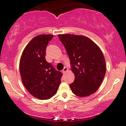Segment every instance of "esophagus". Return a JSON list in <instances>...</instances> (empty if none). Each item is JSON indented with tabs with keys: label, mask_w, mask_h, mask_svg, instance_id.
Returning a JSON list of instances; mask_svg holds the SVG:
<instances>
[{
	"label": "esophagus",
	"mask_w": 126,
	"mask_h": 126,
	"mask_svg": "<svg viewBox=\"0 0 126 126\" xmlns=\"http://www.w3.org/2000/svg\"><path fill=\"white\" fill-rule=\"evenodd\" d=\"M67 70H68L67 68L66 67H64V69H63V70H62V73H65L67 71Z\"/></svg>",
	"instance_id": "1"
}]
</instances>
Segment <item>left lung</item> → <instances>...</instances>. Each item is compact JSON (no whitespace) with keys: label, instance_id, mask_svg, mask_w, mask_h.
<instances>
[{"label":"left lung","instance_id":"1","mask_svg":"<svg viewBox=\"0 0 126 126\" xmlns=\"http://www.w3.org/2000/svg\"><path fill=\"white\" fill-rule=\"evenodd\" d=\"M70 60L75 80L69 85L73 93L83 97L96 92L106 72L104 55L99 47L88 37L73 34H60Z\"/></svg>","mask_w":126,"mask_h":126}]
</instances>
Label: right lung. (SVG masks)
<instances>
[{"instance_id": "right-lung-1", "label": "right lung", "mask_w": 126, "mask_h": 126, "mask_svg": "<svg viewBox=\"0 0 126 126\" xmlns=\"http://www.w3.org/2000/svg\"><path fill=\"white\" fill-rule=\"evenodd\" d=\"M53 35L36 36L26 46L19 63L22 81L34 97L48 99L56 94L63 74L46 61V50Z\"/></svg>"}]
</instances>
